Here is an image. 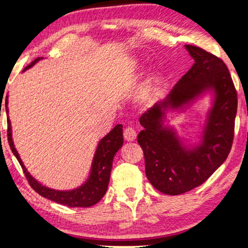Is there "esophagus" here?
<instances>
[{"mask_svg":"<svg viewBox=\"0 0 248 248\" xmlns=\"http://www.w3.org/2000/svg\"><path fill=\"white\" fill-rule=\"evenodd\" d=\"M135 138H137V132H135L134 128L132 127H126L124 130V139L126 141H134Z\"/></svg>","mask_w":248,"mask_h":248,"instance_id":"34e87169","label":"esophagus"}]
</instances>
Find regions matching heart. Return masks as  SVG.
I'll use <instances>...</instances> for the list:
<instances>
[{"label": "heart", "mask_w": 248, "mask_h": 248, "mask_svg": "<svg viewBox=\"0 0 248 248\" xmlns=\"http://www.w3.org/2000/svg\"><path fill=\"white\" fill-rule=\"evenodd\" d=\"M144 98H145V93H143V96H142V99H144Z\"/></svg>", "instance_id": "b5f03b06"}]
</instances>
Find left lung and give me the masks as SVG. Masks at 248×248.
Returning <instances> with one entry per match:
<instances>
[{
	"instance_id": "left-lung-1",
	"label": "left lung",
	"mask_w": 248,
	"mask_h": 248,
	"mask_svg": "<svg viewBox=\"0 0 248 248\" xmlns=\"http://www.w3.org/2000/svg\"><path fill=\"white\" fill-rule=\"evenodd\" d=\"M194 64L161 103L141 115L144 128L138 135L143 150L145 175L152 186L168 195H178L203 184L228 157L233 141L237 91L221 59L201 47L186 45ZM205 90L216 100L210 111L201 146L186 151L174 132L162 127L168 107L179 108Z\"/></svg>"
}]
</instances>
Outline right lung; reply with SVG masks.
Instances as JSON below:
<instances>
[{"label": "right lung", "mask_w": 248, "mask_h": 248, "mask_svg": "<svg viewBox=\"0 0 248 248\" xmlns=\"http://www.w3.org/2000/svg\"><path fill=\"white\" fill-rule=\"evenodd\" d=\"M40 59H36L33 62L29 64L25 70L32 66L37 61ZM3 99V98H2ZM2 107V101H1ZM5 109L8 113V96L5 98ZM123 126L121 124H117L103 140L99 142L98 148L94 154V158L93 161V167L88 181L84 183L79 188L72 189V191H55V189L48 188L46 186H43L32 178L25 166H23L21 159H20L18 152H16L15 145L12 141L11 133V123L8 118V141L9 145L11 148L13 155L18 159L20 166H21L23 174H25L27 181L32 189L42 195L43 198H46L54 201L59 204L70 206V208H89L100 201L106 194L108 188V183L110 178V170L113 166V159L116 152L120 150L123 145Z\"/></svg>", "instance_id": "obj_1"}]
</instances>
